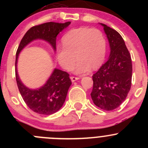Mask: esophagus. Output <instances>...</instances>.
Segmentation results:
<instances>
[{"label": "esophagus", "instance_id": "esophagus-1", "mask_svg": "<svg viewBox=\"0 0 148 148\" xmlns=\"http://www.w3.org/2000/svg\"><path fill=\"white\" fill-rule=\"evenodd\" d=\"M70 79H71V82H74L75 81H77V80L79 79V77H70Z\"/></svg>", "mask_w": 148, "mask_h": 148}]
</instances>
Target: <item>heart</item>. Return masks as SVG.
Masks as SVG:
<instances>
[{
  "label": "heart",
  "instance_id": "b5f03b06",
  "mask_svg": "<svg viewBox=\"0 0 148 148\" xmlns=\"http://www.w3.org/2000/svg\"><path fill=\"white\" fill-rule=\"evenodd\" d=\"M63 46H58L55 54L59 64L70 70L78 59L72 71L84 74L100 66L107 53V41L104 34L97 28L81 27L70 30L62 38Z\"/></svg>",
  "mask_w": 148,
  "mask_h": 148
}]
</instances>
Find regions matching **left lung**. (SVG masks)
I'll return each mask as SVG.
<instances>
[{
    "instance_id": "left-lung-1",
    "label": "left lung",
    "mask_w": 148,
    "mask_h": 148,
    "mask_svg": "<svg viewBox=\"0 0 148 148\" xmlns=\"http://www.w3.org/2000/svg\"><path fill=\"white\" fill-rule=\"evenodd\" d=\"M110 48L108 60L92 76L91 97L94 104L104 110L117 108L126 99L131 87L132 65L123 38L115 30L104 23Z\"/></svg>"
}]
</instances>
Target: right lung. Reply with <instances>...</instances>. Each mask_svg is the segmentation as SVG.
I'll list each match as a JSON object with an SVG mask.
<instances>
[{
	"label": "right lung",
	"mask_w": 148,
	"mask_h": 148,
	"mask_svg": "<svg viewBox=\"0 0 148 148\" xmlns=\"http://www.w3.org/2000/svg\"><path fill=\"white\" fill-rule=\"evenodd\" d=\"M70 23L71 22L64 23L49 22L34 26L26 33L18 48L16 56V79L18 87L28 107L38 114L50 115L59 111L65 102L71 82L68 73L54 68L44 85L36 89L28 87L22 82L18 73L19 54L26 46L36 40L47 42L55 52L56 36Z\"/></svg>",
	"instance_id": "add662e5"
}]
</instances>
